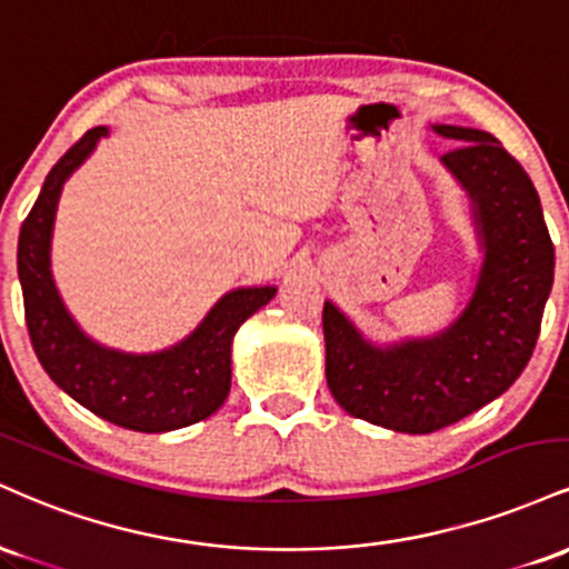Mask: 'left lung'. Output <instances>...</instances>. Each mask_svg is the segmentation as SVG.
<instances>
[{
    "mask_svg": "<svg viewBox=\"0 0 569 569\" xmlns=\"http://www.w3.org/2000/svg\"><path fill=\"white\" fill-rule=\"evenodd\" d=\"M430 128L457 141L441 166L466 192L481 251L466 307L436 335L375 342L323 305L331 396L396 433H433L506 393L530 361L553 286V243L525 168L487 130Z\"/></svg>",
    "mask_w": 569,
    "mask_h": 569,
    "instance_id": "1",
    "label": "left lung"
}]
</instances>
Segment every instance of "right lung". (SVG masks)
<instances>
[{
  "mask_svg": "<svg viewBox=\"0 0 569 569\" xmlns=\"http://www.w3.org/2000/svg\"><path fill=\"white\" fill-rule=\"evenodd\" d=\"M109 136L90 128L56 162L18 238V278L23 289L31 345L63 393L101 420L166 433L206 420L224 403L232 382V339L259 307L276 297V286H243L227 291L184 339L154 352H126L96 342L63 305L50 264L56 211L69 176Z\"/></svg>",
  "mask_w": 569,
  "mask_h": 569,
  "instance_id": "add662e5",
  "label": "right lung"
}]
</instances>
